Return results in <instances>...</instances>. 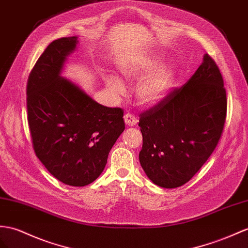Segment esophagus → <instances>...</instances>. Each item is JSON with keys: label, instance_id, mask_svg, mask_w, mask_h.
I'll return each instance as SVG.
<instances>
[{"label": "esophagus", "instance_id": "obj_1", "mask_svg": "<svg viewBox=\"0 0 248 248\" xmlns=\"http://www.w3.org/2000/svg\"><path fill=\"white\" fill-rule=\"evenodd\" d=\"M124 123H125V124H128L129 126H132V125H135L136 124H137V118L133 115V114H131V113H126V114H124Z\"/></svg>", "mask_w": 248, "mask_h": 248}]
</instances>
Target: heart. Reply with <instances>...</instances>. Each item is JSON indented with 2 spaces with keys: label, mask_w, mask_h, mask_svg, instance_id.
Wrapping results in <instances>:
<instances>
[{
  "label": "heart",
  "mask_w": 248,
  "mask_h": 248,
  "mask_svg": "<svg viewBox=\"0 0 248 248\" xmlns=\"http://www.w3.org/2000/svg\"><path fill=\"white\" fill-rule=\"evenodd\" d=\"M159 63L160 59L155 56L126 63L122 67V72L126 79L143 78L136 89L137 100L143 106L150 107L159 103L173 85L175 76L173 69L169 66H161L156 69ZM106 82L114 94L119 95L124 90L123 81L117 76L108 75Z\"/></svg>",
  "instance_id": "b5f03b06"
}]
</instances>
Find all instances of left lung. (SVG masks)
Returning a JSON list of instances; mask_svg holds the SVG:
<instances>
[{
  "instance_id": "obj_1",
  "label": "left lung",
  "mask_w": 248,
  "mask_h": 248,
  "mask_svg": "<svg viewBox=\"0 0 248 248\" xmlns=\"http://www.w3.org/2000/svg\"><path fill=\"white\" fill-rule=\"evenodd\" d=\"M226 110L223 78L205 54L186 84L140 114L139 161L150 180L175 188L192 179L217 147Z\"/></svg>"
}]
</instances>
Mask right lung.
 I'll return each mask as SVG.
<instances>
[{
  "instance_id": "1",
  "label": "right lung",
  "mask_w": 248,
  "mask_h": 248,
  "mask_svg": "<svg viewBox=\"0 0 248 248\" xmlns=\"http://www.w3.org/2000/svg\"><path fill=\"white\" fill-rule=\"evenodd\" d=\"M76 44V36L62 37L42 53L27 81V112L36 157L61 182L85 186L103 173L124 122L123 109L96 103L62 78Z\"/></svg>"
}]
</instances>
